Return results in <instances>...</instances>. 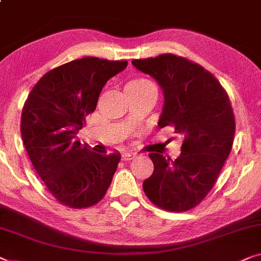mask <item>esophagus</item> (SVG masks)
<instances>
[{"label":"esophagus","mask_w":261,"mask_h":261,"mask_svg":"<svg viewBox=\"0 0 261 261\" xmlns=\"http://www.w3.org/2000/svg\"><path fill=\"white\" fill-rule=\"evenodd\" d=\"M137 156V153H133V152H124L122 154V160L123 161H128V160H132V159H134Z\"/></svg>","instance_id":"34e87169"}]
</instances>
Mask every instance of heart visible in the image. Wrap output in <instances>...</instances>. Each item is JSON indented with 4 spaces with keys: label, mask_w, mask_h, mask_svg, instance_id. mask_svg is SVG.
<instances>
[{
    "label": "heart",
    "mask_w": 261,
    "mask_h": 261,
    "mask_svg": "<svg viewBox=\"0 0 261 261\" xmlns=\"http://www.w3.org/2000/svg\"><path fill=\"white\" fill-rule=\"evenodd\" d=\"M149 85H153V84L149 80H147V79H135V80H132L130 82H128L127 87L128 88H141V87H146Z\"/></svg>",
    "instance_id": "1"
}]
</instances>
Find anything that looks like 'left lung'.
Returning a JSON list of instances; mask_svg holds the SVG:
<instances>
[{"label": "left lung", "instance_id": "left-lung-1", "mask_svg": "<svg viewBox=\"0 0 261 261\" xmlns=\"http://www.w3.org/2000/svg\"><path fill=\"white\" fill-rule=\"evenodd\" d=\"M164 90L165 105L158 126L173 127L182 138L175 160L152 152L154 172L143 192L159 208L186 212L212 190L231 153L236 120L229 97L212 73L173 54L133 60Z\"/></svg>", "mask_w": 261, "mask_h": 261}]
</instances>
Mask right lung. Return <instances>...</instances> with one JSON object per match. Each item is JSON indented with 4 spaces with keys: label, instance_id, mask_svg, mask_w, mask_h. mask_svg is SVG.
<instances>
[{
    "label": "right lung",
    "instance_id": "add662e5",
    "mask_svg": "<svg viewBox=\"0 0 261 261\" xmlns=\"http://www.w3.org/2000/svg\"><path fill=\"white\" fill-rule=\"evenodd\" d=\"M127 61L74 60L49 70L33 87L21 115L24 148L44 186L60 203L87 208L102 200L121 155L95 153L76 141L109 79Z\"/></svg>",
    "mask_w": 261,
    "mask_h": 261
}]
</instances>
